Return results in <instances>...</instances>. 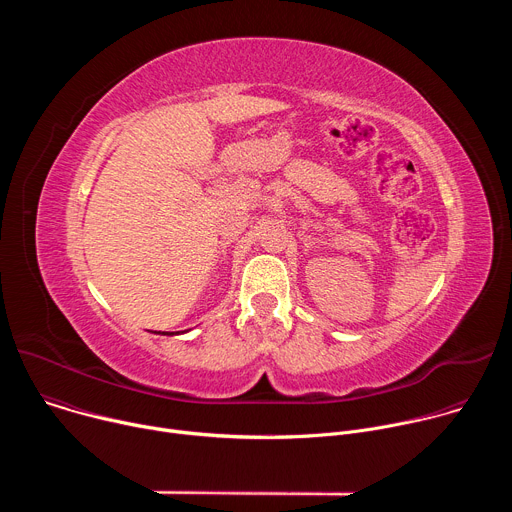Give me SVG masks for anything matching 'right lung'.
<instances>
[{"instance_id":"right-lung-1","label":"right lung","mask_w":512,"mask_h":512,"mask_svg":"<svg viewBox=\"0 0 512 512\" xmlns=\"http://www.w3.org/2000/svg\"><path fill=\"white\" fill-rule=\"evenodd\" d=\"M170 334H174V332H170Z\"/></svg>"}]
</instances>
